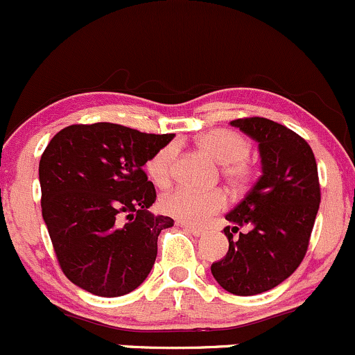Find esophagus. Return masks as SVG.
I'll return each instance as SVG.
<instances>
[{"label": "esophagus", "instance_id": "esophagus-1", "mask_svg": "<svg viewBox=\"0 0 355 355\" xmlns=\"http://www.w3.org/2000/svg\"><path fill=\"white\" fill-rule=\"evenodd\" d=\"M178 225H180V227H184V229H185V231L192 232V234H193V236H196V237H200V236H204V234H205V229L196 227V225H190V224H185V222H178Z\"/></svg>", "mask_w": 355, "mask_h": 355}]
</instances>
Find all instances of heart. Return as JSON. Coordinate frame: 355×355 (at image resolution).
Segmentation results:
<instances>
[{"mask_svg":"<svg viewBox=\"0 0 355 355\" xmlns=\"http://www.w3.org/2000/svg\"><path fill=\"white\" fill-rule=\"evenodd\" d=\"M198 146L210 157L222 163V177L236 189H244L254 177V166L249 162L251 141L244 135L227 128H216L198 136ZM177 146L166 145L148 158L145 168L150 180L157 187H166L171 180ZM227 205L224 190H197L177 187L163 193L159 209L166 216L192 225L205 224L210 217L219 214Z\"/></svg>","mask_w":355,"mask_h":355,"instance_id":"heart-1","label":"heart"}]
</instances>
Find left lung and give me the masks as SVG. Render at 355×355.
I'll list each match as a JSON object with an SVG mask.
<instances>
[{"label":"left lung","instance_id":"obj_1","mask_svg":"<svg viewBox=\"0 0 355 355\" xmlns=\"http://www.w3.org/2000/svg\"><path fill=\"white\" fill-rule=\"evenodd\" d=\"M231 124L259 143L263 175L225 216L229 251L210 271L229 293L251 297L285 282L305 258L320 182L310 145L290 128L258 116Z\"/></svg>","mask_w":355,"mask_h":355}]
</instances>
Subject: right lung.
I'll return each mask as SVG.
<instances>
[{
    "label": "right lung",
    "instance_id": "add662e5",
    "mask_svg": "<svg viewBox=\"0 0 355 355\" xmlns=\"http://www.w3.org/2000/svg\"><path fill=\"white\" fill-rule=\"evenodd\" d=\"M171 139L112 123L72 124L50 139L38 166L42 216L73 285L114 298L150 275L173 219L148 210L157 192L143 165Z\"/></svg>",
    "mask_w": 355,
    "mask_h": 355
}]
</instances>
